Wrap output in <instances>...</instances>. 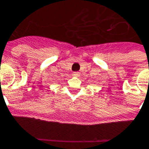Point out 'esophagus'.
I'll list each match as a JSON object with an SVG mask.
<instances>
[{
	"label": "esophagus",
	"mask_w": 149,
	"mask_h": 149,
	"mask_svg": "<svg viewBox=\"0 0 149 149\" xmlns=\"http://www.w3.org/2000/svg\"><path fill=\"white\" fill-rule=\"evenodd\" d=\"M73 76L76 77H80V73L79 72H73Z\"/></svg>",
	"instance_id": "34e87169"
}]
</instances>
